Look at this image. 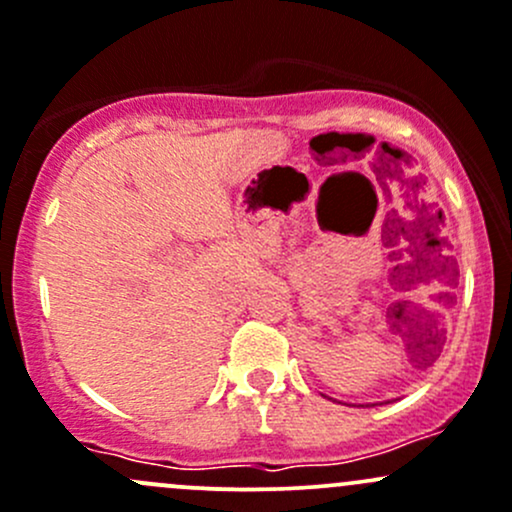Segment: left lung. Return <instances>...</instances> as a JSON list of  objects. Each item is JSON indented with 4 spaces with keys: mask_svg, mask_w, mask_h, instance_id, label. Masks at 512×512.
Segmentation results:
<instances>
[{
    "mask_svg": "<svg viewBox=\"0 0 512 512\" xmlns=\"http://www.w3.org/2000/svg\"><path fill=\"white\" fill-rule=\"evenodd\" d=\"M365 407H368V405H365Z\"/></svg>",
    "mask_w": 512,
    "mask_h": 512,
    "instance_id": "8db88e82",
    "label": "left lung"
}]
</instances>
